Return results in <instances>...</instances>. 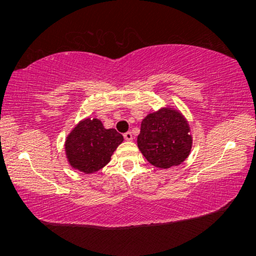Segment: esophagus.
I'll return each mask as SVG.
<instances>
[{
	"instance_id": "1",
	"label": "esophagus",
	"mask_w": 256,
	"mask_h": 256,
	"mask_svg": "<svg viewBox=\"0 0 256 256\" xmlns=\"http://www.w3.org/2000/svg\"><path fill=\"white\" fill-rule=\"evenodd\" d=\"M124 138L126 141H131V140H133V136H132V133L131 132H126V133H124Z\"/></svg>"
}]
</instances>
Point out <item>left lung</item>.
Segmentation results:
<instances>
[{
    "mask_svg": "<svg viewBox=\"0 0 256 256\" xmlns=\"http://www.w3.org/2000/svg\"><path fill=\"white\" fill-rule=\"evenodd\" d=\"M192 136L188 120L174 108H160L141 123L138 146L148 162L158 168L178 166L188 157Z\"/></svg>",
    "mask_w": 256,
    "mask_h": 256,
    "instance_id": "8db88e82",
    "label": "left lung"
}]
</instances>
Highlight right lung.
Masks as SVG:
<instances>
[{
    "mask_svg": "<svg viewBox=\"0 0 256 256\" xmlns=\"http://www.w3.org/2000/svg\"><path fill=\"white\" fill-rule=\"evenodd\" d=\"M123 140L122 134L115 128H105L98 118L80 120L66 140L68 162L74 170L92 174L110 162Z\"/></svg>",
    "mask_w": 256,
    "mask_h": 256,
    "instance_id": "obj_1",
    "label": "right lung"
}]
</instances>
